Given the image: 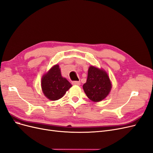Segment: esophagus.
Returning <instances> with one entry per match:
<instances>
[{
  "mask_svg": "<svg viewBox=\"0 0 153 153\" xmlns=\"http://www.w3.org/2000/svg\"><path fill=\"white\" fill-rule=\"evenodd\" d=\"M72 84L73 85H80V81H73Z\"/></svg>",
  "mask_w": 153,
  "mask_h": 153,
  "instance_id": "34e87169",
  "label": "esophagus"
}]
</instances>
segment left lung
Returning a JSON list of instances; mask_svg holds the SVG:
<instances>
[{"mask_svg":"<svg viewBox=\"0 0 153 153\" xmlns=\"http://www.w3.org/2000/svg\"><path fill=\"white\" fill-rule=\"evenodd\" d=\"M83 88L89 99L99 102L109 94L111 83L106 71L91 66L88 68L87 82L83 84Z\"/></svg>","mask_w":153,"mask_h":153,"instance_id":"left-lung-1","label":"left lung"}]
</instances>
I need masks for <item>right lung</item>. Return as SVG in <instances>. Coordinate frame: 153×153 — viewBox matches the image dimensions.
I'll return each instance as SVG.
<instances>
[{"label":"right lung","instance_id":"right-lung-1","mask_svg":"<svg viewBox=\"0 0 153 153\" xmlns=\"http://www.w3.org/2000/svg\"><path fill=\"white\" fill-rule=\"evenodd\" d=\"M42 89L45 96L51 101H56L64 96L72 85L61 74L59 65H55L42 78Z\"/></svg>","mask_w":153,"mask_h":153}]
</instances>
